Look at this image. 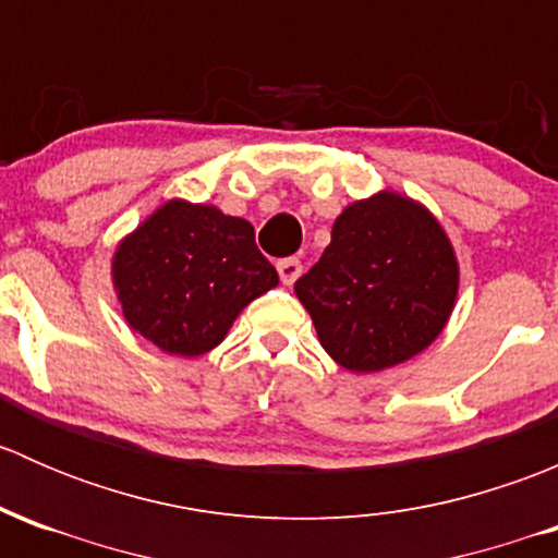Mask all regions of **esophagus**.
Returning <instances> with one entry per match:
<instances>
[{"label": "esophagus", "instance_id": "esophagus-1", "mask_svg": "<svg viewBox=\"0 0 558 558\" xmlns=\"http://www.w3.org/2000/svg\"><path fill=\"white\" fill-rule=\"evenodd\" d=\"M278 275H280V280H283V286H294L296 278L302 275V262L300 258H280Z\"/></svg>", "mask_w": 558, "mask_h": 558}]
</instances>
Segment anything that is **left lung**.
<instances>
[{"instance_id":"1","label":"left lung","mask_w":558,"mask_h":558,"mask_svg":"<svg viewBox=\"0 0 558 558\" xmlns=\"http://www.w3.org/2000/svg\"><path fill=\"white\" fill-rule=\"evenodd\" d=\"M456 289L440 223L391 191L348 205L324 256L294 283L320 345L351 373H378L432 345Z\"/></svg>"}]
</instances>
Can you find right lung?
<instances>
[{
  "label": "right lung",
  "mask_w": 558,
  "mask_h": 558,
  "mask_svg": "<svg viewBox=\"0 0 558 558\" xmlns=\"http://www.w3.org/2000/svg\"><path fill=\"white\" fill-rule=\"evenodd\" d=\"M112 280L134 331L174 356H202L278 272L243 218L174 199L123 240Z\"/></svg>",
  "instance_id": "right-lung-1"
}]
</instances>
